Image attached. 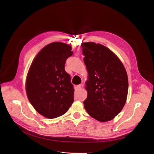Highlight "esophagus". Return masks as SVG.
<instances>
[{
  "mask_svg": "<svg viewBox=\"0 0 154 154\" xmlns=\"http://www.w3.org/2000/svg\"><path fill=\"white\" fill-rule=\"evenodd\" d=\"M83 85L82 84H80V85H77V89H78L79 90H82V89L83 88Z\"/></svg>",
  "mask_w": 154,
  "mask_h": 154,
  "instance_id": "34e87169",
  "label": "esophagus"
}]
</instances>
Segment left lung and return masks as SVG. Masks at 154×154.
<instances>
[{
  "instance_id": "left-lung-1",
  "label": "left lung",
  "mask_w": 154,
  "mask_h": 154,
  "mask_svg": "<svg viewBox=\"0 0 154 154\" xmlns=\"http://www.w3.org/2000/svg\"><path fill=\"white\" fill-rule=\"evenodd\" d=\"M81 46L88 72L85 108L99 121H110L121 112L126 102V71L118 57L105 46L93 42H84Z\"/></svg>"
}]
</instances>
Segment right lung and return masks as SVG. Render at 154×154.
Instances as JSON below:
<instances>
[{
	"instance_id": "add662e5",
	"label": "right lung",
	"mask_w": 154,
	"mask_h": 154,
	"mask_svg": "<svg viewBox=\"0 0 154 154\" xmlns=\"http://www.w3.org/2000/svg\"><path fill=\"white\" fill-rule=\"evenodd\" d=\"M65 43L52 42L38 54L26 80L28 99L36 110L49 119L59 117L74 102V86L65 71L67 58L73 54Z\"/></svg>"
}]
</instances>
